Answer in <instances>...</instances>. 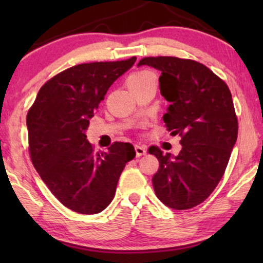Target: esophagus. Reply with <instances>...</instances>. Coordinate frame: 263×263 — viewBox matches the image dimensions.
<instances>
[{
	"label": "esophagus",
	"instance_id": "obj_1",
	"mask_svg": "<svg viewBox=\"0 0 263 263\" xmlns=\"http://www.w3.org/2000/svg\"><path fill=\"white\" fill-rule=\"evenodd\" d=\"M135 152H136V157H141V156H145L147 153V149L145 146L135 145Z\"/></svg>",
	"mask_w": 263,
	"mask_h": 263
}]
</instances>
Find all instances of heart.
<instances>
[{
  "mask_svg": "<svg viewBox=\"0 0 263 263\" xmlns=\"http://www.w3.org/2000/svg\"><path fill=\"white\" fill-rule=\"evenodd\" d=\"M148 75H152V73H149V71H147V70L138 71V73L132 74L130 77L128 78L127 84H129V82H135V81H140V80H142V79L147 78V77H148Z\"/></svg>",
  "mask_w": 263,
  "mask_h": 263,
  "instance_id": "b5f03b06",
  "label": "heart"
}]
</instances>
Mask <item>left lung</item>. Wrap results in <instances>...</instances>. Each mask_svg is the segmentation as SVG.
<instances>
[{
    "instance_id": "1",
    "label": "left lung",
    "mask_w": 263,
    "mask_h": 263,
    "mask_svg": "<svg viewBox=\"0 0 263 263\" xmlns=\"http://www.w3.org/2000/svg\"><path fill=\"white\" fill-rule=\"evenodd\" d=\"M138 66L161 73L159 89L170 103L163 121L171 135L179 134L177 156L152 146L159 160L152 183L158 199L174 210L203 202L228 166L238 134V122L228 85L206 66L177 57H145Z\"/></svg>"
}]
</instances>
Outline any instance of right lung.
<instances>
[{"label":"right lung","instance_id":"right-lung-1","mask_svg":"<svg viewBox=\"0 0 263 263\" xmlns=\"http://www.w3.org/2000/svg\"><path fill=\"white\" fill-rule=\"evenodd\" d=\"M136 57L78 64L39 89L26 124L32 163L53 195L69 210L97 214L112 201L134 146L115 142L95 153L87 141L89 120L107 89L130 69Z\"/></svg>","mask_w":263,"mask_h":263}]
</instances>
